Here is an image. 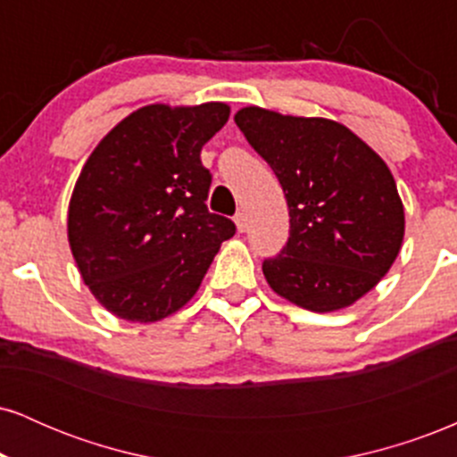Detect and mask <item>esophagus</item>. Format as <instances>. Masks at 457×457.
<instances>
[{"label": "esophagus", "instance_id": "esophagus-1", "mask_svg": "<svg viewBox=\"0 0 457 457\" xmlns=\"http://www.w3.org/2000/svg\"><path fill=\"white\" fill-rule=\"evenodd\" d=\"M246 221H249V219H246V212H243V211H240V212H236V217H234V223H236V229H238V232H245V229H246V225H249V223H246Z\"/></svg>", "mask_w": 457, "mask_h": 457}]
</instances>
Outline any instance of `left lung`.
Returning <instances> with one entry per match:
<instances>
[{"label": "left lung", "instance_id": "obj_1", "mask_svg": "<svg viewBox=\"0 0 457 457\" xmlns=\"http://www.w3.org/2000/svg\"><path fill=\"white\" fill-rule=\"evenodd\" d=\"M234 122L279 178L290 211V238L262 264L269 286L309 312L350 307L402 249L403 206L386 162L327 118L245 107Z\"/></svg>", "mask_w": 457, "mask_h": 457}]
</instances>
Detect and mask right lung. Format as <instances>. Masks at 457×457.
<instances>
[{
    "instance_id": "1",
    "label": "right lung",
    "mask_w": 457,
    "mask_h": 457,
    "mask_svg": "<svg viewBox=\"0 0 457 457\" xmlns=\"http://www.w3.org/2000/svg\"><path fill=\"white\" fill-rule=\"evenodd\" d=\"M229 118L225 103L148 104L94 148L68 204V243L96 301L129 322L185 307L236 225L208 212L199 152Z\"/></svg>"
}]
</instances>
